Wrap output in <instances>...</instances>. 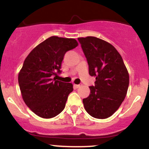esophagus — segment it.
<instances>
[{
    "label": "esophagus",
    "mask_w": 149,
    "mask_h": 149,
    "mask_svg": "<svg viewBox=\"0 0 149 149\" xmlns=\"http://www.w3.org/2000/svg\"><path fill=\"white\" fill-rule=\"evenodd\" d=\"M81 84H74V88H79V87H81Z\"/></svg>",
    "instance_id": "1"
}]
</instances>
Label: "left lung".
<instances>
[{
  "mask_svg": "<svg viewBox=\"0 0 149 149\" xmlns=\"http://www.w3.org/2000/svg\"><path fill=\"white\" fill-rule=\"evenodd\" d=\"M89 65V74L95 77L90 94L82 102L87 112L97 119H107L119 109L125 99L129 76L123 59L110 43L95 38H79Z\"/></svg>",
  "mask_w": 149,
  "mask_h": 149,
  "instance_id": "obj_1",
  "label": "left lung"
}]
</instances>
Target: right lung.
Here are the masks:
<instances>
[{
    "label": "right lung",
    "instance_id": "obj_1",
    "mask_svg": "<svg viewBox=\"0 0 149 149\" xmlns=\"http://www.w3.org/2000/svg\"><path fill=\"white\" fill-rule=\"evenodd\" d=\"M77 45L75 39L52 36L36 46L25 58L18 84L25 104L38 116L50 119L65 109L73 85L56 80L54 76L61 73L65 54Z\"/></svg>",
    "mask_w": 149,
    "mask_h": 149
}]
</instances>
